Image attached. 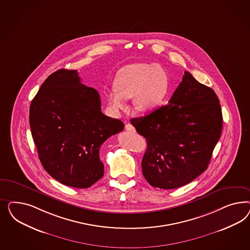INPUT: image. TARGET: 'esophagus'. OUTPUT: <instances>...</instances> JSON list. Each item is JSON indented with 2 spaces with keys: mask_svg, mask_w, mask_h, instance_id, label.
<instances>
[{
  "mask_svg": "<svg viewBox=\"0 0 250 250\" xmlns=\"http://www.w3.org/2000/svg\"><path fill=\"white\" fill-rule=\"evenodd\" d=\"M125 130L129 131V132H132V133H135V132H136V129H135V127H134L131 124H127V125H125Z\"/></svg>",
  "mask_w": 250,
  "mask_h": 250,
  "instance_id": "esophagus-1",
  "label": "esophagus"
}]
</instances>
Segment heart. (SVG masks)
I'll return each mask as SVG.
<instances>
[{
    "mask_svg": "<svg viewBox=\"0 0 250 250\" xmlns=\"http://www.w3.org/2000/svg\"><path fill=\"white\" fill-rule=\"evenodd\" d=\"M115 88L106 91L108 103L114 112L126 108V99L134 97L137 112L157 109L168 91L166 71L156 63H133L120 68L114 80Z\"/></svg>",
    "mask_w": 250,
    "mask_h": 250,
    "instance_id": "obj_1",
    "label": "heart"
}]
</instances>
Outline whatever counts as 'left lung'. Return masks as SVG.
Returning <instances> with one entry per match:
<instances>
[{
	"mask_svg": "<svg viewBox=\"0 0 250 250\" xmlns=\"http://www.w3.org/2000/svg\"><path fill=\"white\" fill-rule=\"evenodd\" d=\"M147 147L142 172L153 187L176 189L206 170L219 140L223 115L212 89L185 71L168 104L132 118Z\"/></svg>",
	"mask_w": 250,
	"mask_h": 250,
	"instance_id": "8db88e82",
	"label": "left lung"
}]
</instances>
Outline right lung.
Wrapping results in <instances>:
<instances>
[{"label": "right lung", "mask_w": 250, "mask_h": 250, "mask_svg": "<svg viewBox=\"0 0 250 250\" xmlns=\"http://www.w3.org/2000/svg\"><path fill=\"white\" fill-rule=\"evenodd\" d=\"M31 133L45 171L69 187L86 189L104 176L101 146L123 131L106 116L95 89L81 83L77 70L59 69L46 78L29 110Z\"/></svg>", "instance_id": "add662e5"}]
</instances>
